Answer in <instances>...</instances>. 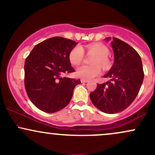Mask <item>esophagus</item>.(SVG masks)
Returning a JSON list of instances; mask_svg holds the SVG:
<instances>
[{
	"instance_id": "1",
	"label": "esophagus",
	"mask_w": 155,
	"mask_h": 155,
	"mask_svg": "<svg viewBox=\"0 0 155 155\" xmlns=\"http://www.w3.org/2000/svg\"><path fill=\"white\" fill-rule=\"evenodd\" d=\"M81 83H87L88 81L87 80H85V79H81Z\"/></svg>"
}]
</instances>
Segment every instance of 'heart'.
I'll list each match as a JSON object with an SVG mask.
<instances>
[{
	"label": "heart",
	"mask_w": 155,
	"mask_h": 155,
	"mask_svg": "<svg viewBox=\"0 0 155 155\" xmlns=\"http://www.w3.org/2000/svg\"><path fill=\"white\" fill-rule=\"evenodd\" d=\"M89 52H92L96 54L94 60V64H100L101 66H107L108 62L107 57L109 54V50L106 46L102 44H93L87 47ZM84 58V49L81 46H76L73 48L69 53V60L74 65H77L81 63ZM101 73V69L99 65H81L76 70V74L78 77L82 79L90 80L98 76Z\"/></svg>",
	"instance_id": "b5f03b06"
}]
</instances>
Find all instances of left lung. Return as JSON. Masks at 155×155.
Masks as SVG:
<instances>
[{"label":"left lung","mask_w":155,"mask_h":155,"mask_svg":"<svg viewBox=\"0 0 155 155\" xmlns=\"http://www.w3.org/2000/svg\"><path fill=\"white\" fill-rule=\"evenodd\" d=\"M114 55V62L104 77L110 81L97 84L90 94L92 104L101 111L116 114L126 109L133 102L143 83L141 58L128 44L117 38L108 37Z\"/></svg>","instance_id":"obj_1"}]
</instances>
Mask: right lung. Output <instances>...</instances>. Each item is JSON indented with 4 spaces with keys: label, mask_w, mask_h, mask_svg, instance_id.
Segmentation results:
<instances>
[{
    "label": "right lung",
    "mask_w": 155,
    "mask_h": 155,
    "mask_svg": "<svg viewBox=\"0 0 155 155\" xmlns=\"http://www.w3.org/2000/svg\"><path fill=\"white\" fill-rule=\"evenodd\" d=\"M77 42L52 37L35 45L25 62V86L31 102L40 110L54 113L70 102L80 79L62 77L75 71L69 53Z\"/></svg>",
    "instance_id": "obj_1"
}]
</instances>
